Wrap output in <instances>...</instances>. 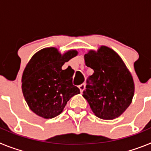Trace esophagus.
I'll return each instance as SVG.
<instances>
[{"instance_id": "obj_1", "label": "esophagus", "mask_w": 151, "mask_h": 151, "mask_svg": "<svg viewBox=\"0 0 151 151\" xmlns=\"http://www.w3.org/2000/svg\"><path fill=\"white\" fill-rule=\"evenodd\" d=\"M85 83H82V84H81L80 85H78V88H79L80 91H81V92L83 91L84 89H85Z\"/></svg>"}]
</instances>
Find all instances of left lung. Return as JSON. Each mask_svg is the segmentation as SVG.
<instances>
[{
	"mask_svg": "<svg viewBox=\"0 0 151 151\" xmlns=\"http://www.w3.org/2000/svg\"><path fill=\"white\" fill-rule=\"evenodd\" d=\"M86 66L94 73L87 79L83 96L95 116L102 119L117 118L131 104L134 85L119 56L107 47L85 54Z\"/></svg>",
	"mask_w": 151,
	"mask_h": 151,
	"instance_id": "obj_1",
	"label": "left lung"
}]
</instances>
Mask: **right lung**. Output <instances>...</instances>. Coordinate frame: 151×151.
Listing matches in <instances>:
<instances>
[{"label": "right lung", "mask_w": 151, "mask_h": 151, "mask_svg": "<svg viewBox=\"0 0 151 151\" xmlns=\"http://www.w3.org/2000/svg\"><path fill=\"white\" fill-rule=\"evenodd\" d=\"M78 54L69 50L63 55L57 49L48 47L37 52L32 57L22 77L24 97L30 109L39 116L51 119L62 113L67 101L80 93L73 85V72L62 69Z\"/></svg>", "instance_id": "obj_1"}]
</instances>
